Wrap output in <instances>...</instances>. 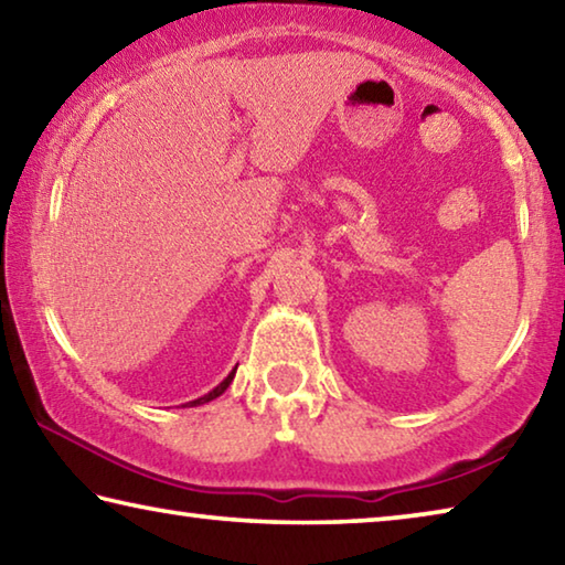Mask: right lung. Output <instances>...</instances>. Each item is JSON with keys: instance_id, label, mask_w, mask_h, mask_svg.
I'll return each mask as SVG.
<instances>
[{"instance_id": "1", "label": "right lung", "mask_w": 565, "mask_h": 565, "mask_svg": "<svg viewBox=\"0 0 565 565\" xmlns=\"http://www.w3.org/2000/svg\"><path fill=\"white\" fill-rule=\"evenodd\" d=\"M234 374H236V369H234L232 374H228V376L222 381V384H218L214 391H209V394H204L202 398H196V401H189V404H191V406H199V404H206V401H212V398H216V396H222L224 391L228 388V384H232V381H234Z\"/></svg>"}]
</instances>
